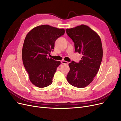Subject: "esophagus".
Wrapping results in <instances>:
<instances>
[{"instance_id":"obj_1","label":"esophagus","mask_w":121,"mask_h":121,"mask_svg":"<svg viewBox=\"0 0 121 121\" xmlns=\"http://www.w3.org/2000/svg\"><path fill=\"white\" fill-rule=\"evenodd\" d=\"M61 63L62 64H64V65H68L69 63L68 61H65V60H62L61 61Z\"/></svg>"}]
</instances>
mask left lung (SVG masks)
Returning <instances> with one entry per match:
<instances>
[{
	"mask_svg": "<svg viewBox=\"0 0 121 121\" xmlns=\"http://www.w3.org/2000/svg\"><path fill=\"white\" fill-rule=\"evenodd\" d=\"M66 32L74 42L76 52L82 54L78 63L72 61L69 64L67 79L71 85L82 88L93 81L99 69L103 55L101 41L96 33L86 25L67 29Z\"/></svg>",
	"mask_w": 121,
	"mask_h": 121,
	"instance_id": "left-lung-1",
	"label": "left lung"
}]
</instances>
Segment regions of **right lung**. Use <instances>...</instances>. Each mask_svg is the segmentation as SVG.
I'll return each mask as SVG.
<instances>
[{"label": "right lung", "instance_id": "1", "mask_svg": "<svg viewBox=\"0 0 121 121\" xmlns=\"http://www.w3.org/2000/svg\"><path fill=\"white\" fill-rule=\"evenodd\" d=\"M64 29L48 25L36 27L26 36L22 49V60L33 84L39 88L52 83V78L60 61L47 57L53 50L56 40L65 34Z\"/></svg>", "mask_w": 121, "mask_h": 121}]
</instances>
